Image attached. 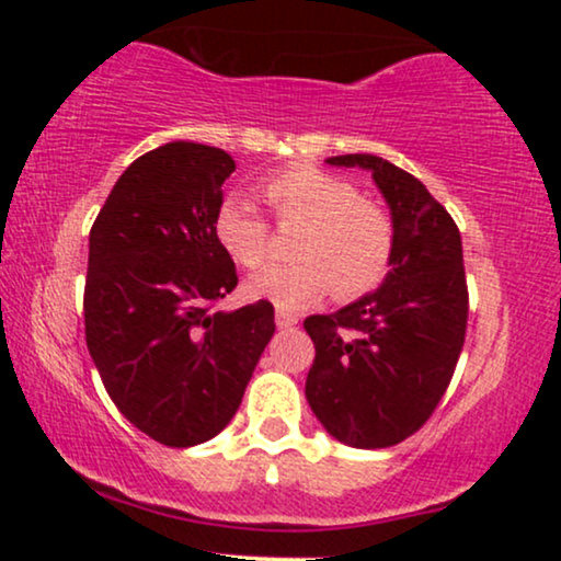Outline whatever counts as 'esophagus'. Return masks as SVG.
<instances>
[{
    "instance_id": "1",
    "label": "esophagus",
    "mask_w": 561,
    "mask_h": 561,
    "mask_svg": "<svg viewBox=\"0 0 561 561\" xmlns=\"http://www.w3.org/2000/svg\"><path fill=\"white\" fill-rule=\"evenodd\" d=\"M295 324H298V317H295V313L276 311V327H279V330H293Z\"/></svg>"
}]
</instances>
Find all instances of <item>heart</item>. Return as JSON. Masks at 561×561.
<instances>
[{
    "mask_svg": "<svg viewBox=\"0 0 561 561\" xmlns=\"http://www.w3.org/2000/svg\"><path fill=\"white\" fill-rule=\"evenodd\" d=\"M279 224H300L293 242L298 261L272 266L244 282L253 300L298 311L330 295L343 300L371 293L390 272L396 227L388 210L364 199L356 184L313 165H295L261 184ZM216 240L244 268L268 259L266 221L242 197H227L216 210Z\"/></svg>",
    "mask_w": 561,
    "mask_h": 561,
    "instance_id": "heart-1",
    "label": "heart"
}]
</instances>
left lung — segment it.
<instances>
[{
    "label": "left lung",
    "instance_id": "1",
    "mask_svg": "<svg viewBox=\"0 0 561 561\" xmlns=\"http://www.w3.org/2000/svg\"><path fill=\"white\" fill-rule=\"evenodd\" d=\"M327 163L371 173L396 250L375 293L302 321L317 345L306 398L334 440L388 448L430 420L459 362L469 311L461 234L427 186L390 160L358 152Z\"/></svg>",
    "mask_w": 561,
    "mask_h": 561
}]
</instances>
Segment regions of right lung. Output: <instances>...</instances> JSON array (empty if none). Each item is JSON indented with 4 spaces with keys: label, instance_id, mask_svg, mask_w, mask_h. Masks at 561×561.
I'll return each mask as SVG.
<instances>
[{
    "label": "right lung",
    "instance_id": "add662e5",
    "mask_svg": "<svg viewBox=\"0 0 561 561\" xmlns=\"http://www.w3.org/2000/svg\"><path fill=\"white\" fill-rule=\"evenodd\" d=\"M231 171L218 147L169 141L121 173L89 231L92 362L121 414L171 448L227 427L274 334L268 300L208 308L237 287L214 229Z\"/></svg>",
    "mask_w": 561,
    "mask_h": 561
}]
</instances>
